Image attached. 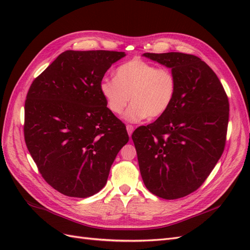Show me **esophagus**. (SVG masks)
<instances>
[{
  "label": "esophagus",
  "instance_id": "34e87169",
  "mask_svg": "<svg viewBox=\"0 0 250 250\" xmlns=\"http://www.w3.org/2000/svg\"><path fill=\"white\" fill-rule=\"evenodd\" d=\"M126 129H127V132H128V134H129V137H130L131 133H132L133 130H134V127H133L132 125H127V126H126Z\"/></svg>",
  "mask_w": 250,
  "mask_h": 250
}]
</instances>
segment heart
Listing matches in <instances>:
<instances>
[{
    "label": "heart",
    "instance_id": "b5f03b06",
    "mask_svg": "<svg viewBox=\"0 0 250 250\" xmlns=\"http://www.w3.org/2000/svg\"><path fill=\"white\" fill-rule=\"evenodd\" d=\"M115 78H103L100 92L115 115L124 111L131 98L125 115L130 122L163 116L175 98L177 81L169 67L134 58L117 67Z\"/></svg>",
    "mask_w": 250,
    "mask_h": 250
}]
</instances>
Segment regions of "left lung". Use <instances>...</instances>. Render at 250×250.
Listing matches in <instances>:
<instances>
[{
  "label": "left lung",
  "instance_id": "obj_1",
  "mask_svg": "<svg viewBox=\"0 0 250 250\" xmlns=\"http://www.w3.org/2000/svg\"><path fill=\"white\" fill-rule=\"evenodd\" d=\"M171 67L176 94L155 122L131 135L148 190L164 199L195 192L221 157L228 132L229 98L215 72L202 60L179 52L144 53Z\"/></svg>",
  "mask_w": 250,
  "mask_h": 250
}]
</instances>
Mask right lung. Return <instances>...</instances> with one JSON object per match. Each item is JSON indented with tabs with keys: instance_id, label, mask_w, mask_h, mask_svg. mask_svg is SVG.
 Masks as SVG:
<instances>
[{
	"instance_id": "add662e5",
	"label": "right lung",
	"mask_w": 250,
	"mask_h": 250,
	"mask_svg": "<svg viewBox=\"0 0 250 250\" xmlns=\"http://www.w3.org/2000/svg\"><path fill=\"white\" fill-rule=\"evenodd\" d=\"M124 56L116 51H65L28 90L27 148L42 178L65 196L86 198L99 192L129 140L100 92L104 74Z\"/></svg>"
}]
</instances>
